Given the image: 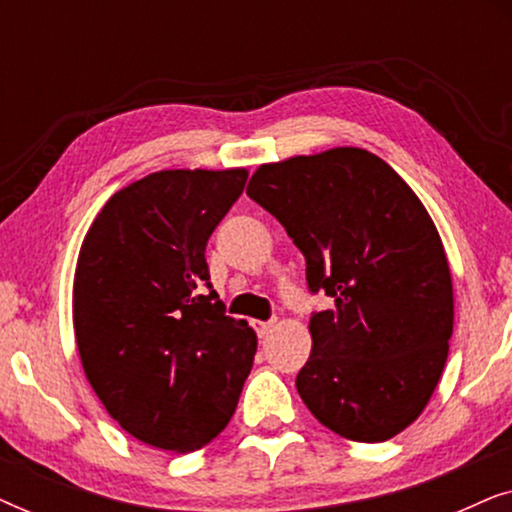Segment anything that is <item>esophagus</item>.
Instances as JSON below:
<instances>
[{
	"mask_svg": "<svg viewBox=\"0 0 512 512\" xmlns=\"http://www.w3.org/2000/svg\"><path fill=\"white\" fill-rule=\"evenodd\" d=\"M251 326L256 328V333L261 335V338H265V335H268L272 328H275V319H270V321H251Z\"/></svg>",
	"mask_w": 512,
	"mask_h": 512,
	"instance_id": "obj_1",
	"label": "esophagus"
}]
</instances>
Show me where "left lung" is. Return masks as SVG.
I'll return each instance as SVG.
<instances>
[{
    "instance_id": "left-lung-1",
    "label": "left lung",
    "mask_w": 512,
    "mask_h": 512,
    "mask_svg": "<svg viewBox=\"0 0 512 512\" xmlns=\"http://www.w3.org/2000/svg\"><path fill=\"white\" fill-rule=\"evenodd\" d=\"M247 195L303 251L310 291L333 300L310 319L303 403L356 443L408 429L443 375L454 326L450 263L422 200L356 146L265 163Z\"/></svg>"
}]
</instances>
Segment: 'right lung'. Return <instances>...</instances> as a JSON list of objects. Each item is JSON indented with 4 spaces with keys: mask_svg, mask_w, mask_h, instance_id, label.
Segmentation results:
<instances>
[{
    "mask_svg": "<svg viewBox=\"0 0 512 512\" xmlns=\"http://www.w3.org/2000/svg\"><path fill=\"white\" fill-rule=\"evenodd\" d=\"M249 172L160 170L111 195L83 237L74 333L90 387L130 436L193 452L226 429L256 333L226 317L205 247Z\"/></svg>",
    "mask_w": 512,
    "mask_h": 512,
    "instance_id": "1",
    "label": "right lung"
}]
</instances>
